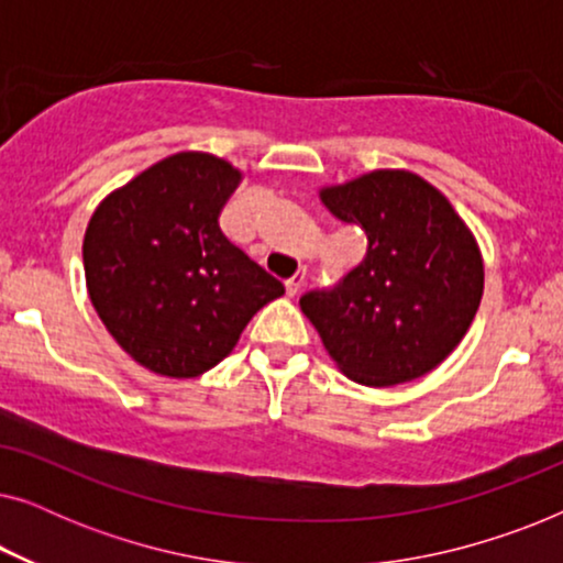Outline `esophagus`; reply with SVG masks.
Instances as JSON below:
<instances>
[{
    "instance_id": "1",
    "label": "esophagus",
    "mask_w": 563,
    "mask_h": 563,
    "mask_svg": "<svg viewBox=\"0 0 563 563\" xmlns=\"http://www.w3.org/2000/svg\"><path fill=\"white\" fill-rule=\"evenodd\" d=\"M305 279H307V274H305V268L302 272H297L295 276H291V279H287L284 282V287H287V295L289 297H295L299 289H302V284H305Z\"/></svg>"
}]
</instances>
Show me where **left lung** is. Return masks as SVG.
Segmentation results:
<instances>
[{"label": "left lung", "instance_id": "8db88e82", "mask_svg": "<svg viewBox=\"0 0 563 563\" xmlns=\"http://www.w3.org/2000/svg\"><path fill=\"white\" fill-rule=\"evenodd\" d=\"M341 222L366 233V258L299 307L349 379L412 382L461 343L479 310L484 264L449 199L410 172H372L320 191Z\"/></svg>", "mask_w": 563, "mask_h": 563}]
</instances>
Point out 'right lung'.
I'll return each mask as SVG.
<instances>
[{
  "mask_svg": "<svg viewBox=\"0 0 563 563\" xmlns=\"http://www.w3.org/2000/svg\"><path fill=\"white\" fill-rule=\"evenodd\" d=\"M241 172L210 153H176L91 214L84 272L114 341L161 376L191 379L233 351L284 284L233 245L220 210Z\"/></svg>",
  "mask_w": 563,
  "mask_h": 563,
  "instance_id": "add662e5",
  "label": "right lung"
}]
</instances>
